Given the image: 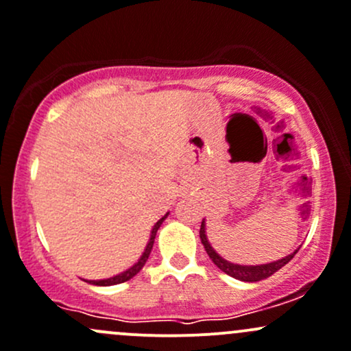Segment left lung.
Here are the masks:
<instances>
[{"instance_id":"1","label":"left lung","mask_w":351,"mask_h":351,"mask_svg":"<svg viewBox=\"0 0 351 351\" xmlns=\"http://www.w3.org/2000/svg\"><path fill=\"white\" fill-rule=\"evenodd\" d=\"M200 239H202V243H204L206 254H208V257L212 259V263L215 264L220 271L225 272V274H228L230 278H235V279H239V281H243V282H257V281H263V279H267L269 276H272L274 272H278L279 269L284 267V265L289 263V261L296 256V252L300 250V247H301L300 245L296 250H294V252H291L289 256L282 257V259H279V261H272V263H267V264L243 265V264H235V263H230V261L223 259V257L220 256L215 249H213L212 243L208 242V237H206L205 219H204V222H202V227H200Z\"/></svg>"}]
</instances>
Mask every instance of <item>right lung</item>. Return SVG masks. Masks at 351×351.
<instances>
[{
    "label": "right lung",
    "mask_w": 351,
    "mask_h": 351,
    "mask_svg": "<svg viewBox=\"0 0 351 351\" xmlns=\"http://www.w3.org/2000/svg\"><path fill=\"white\" fill-rule=\"evenodd\" d=\"M168 215H169V212H166V215L161 217V219L158 220V222L153 225V228H151V234H149V241H147L146 247H145V250H143V254H141V257H139V259H138V263L132 264L131 267L126 269V271H123V272H119V274L112 276V278H108V279H99V281H87V282L95 284V286H114V284L126 282V281H129V279L134 278V276L138 274V272L141 271L143 267H145V264H146L147 257H149V254H151V249H153V243H154V239H156V232H158V228L161 227V223L165 222V219H166V217H168Z\"/></svg>",
    "instance_id": "add662e5"
}]
</instances>
